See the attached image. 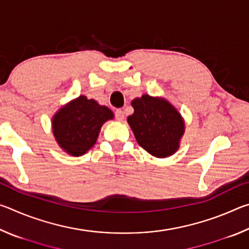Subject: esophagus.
I'll use <instances>...</instances> for the list:
<instances>
[{
    "instance_id": "34e87169",
    "label": "esophagus",
    "mask_w": 249,
    "mask_h": 249,
    "mask_svg": "<svg viewBox=\"0 0 249 249\" xmlns=\"http://www.w3.org/2000/svg\"><path fill=\"white\" fill-rule=\"evenodd\" d=\"M115 117H116V120L119 121V122L124 121V119H125V114H124L123 109H121V108L116 109V112H115Z\"/></svg>"
}]
</instances>
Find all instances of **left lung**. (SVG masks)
<instances>
[{
  "label": "left lung",
  "mask_w": 249,
  "mask_h": 249,
  "mask_svg": "<svg viewBox=\"0 0 249 249\" xmlns=\"http://www.w3.org/2000/svg\"><path fill=\"white\" fill-rule=\"evenodd\" d=\"M134 113L127 117L138 145L157 158L174 155L185 129L183 117L165 98L142 94L132 101Z\"/></svg>",
  "instance_id": "left-lung-1"
}]
</instances>
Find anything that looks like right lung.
<instances>
[{
	"label": "right lung",
	"mask_w": 249,
	"mask_h": 249,
	"mask_svg": "<svg viewBox=\"0 0 249 249\" xmlns=\"http://www.w3.org/2000/svg\"><path fill=\"white\" fill-rule=\"evenodd\" d=\"M113 119L114 114L107 107L80 95L58 109L52 119V129L58 146L79 157L94 146L101 127Z\"/></svg>",
	"instance_id": "1"
}]
</instances>
